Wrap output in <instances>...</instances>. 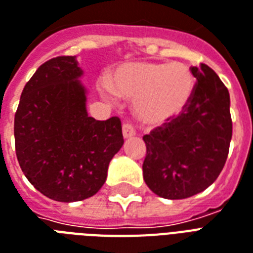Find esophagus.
<instances>
[{
  "mask_svg": "<svg viewBox=\"0 0 253 253\" xmlns=\"http://www.w3.org/2000/svg\"><path fill=\"white\" fill-rule=\"evenodd\" d=\"M123 131V136H125V139H128V138H132L135 135V128L132 127V125L130 123H125L122 127Z\"/></svg>",
  "mask_w": 253,
  "mask_h": 253,
  "instance_id": "1",
  "label": "esophagus"
}]
</instances>
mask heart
<instances>
[{"label": "heart", "mask_w": 253, "mask_h": 253, "mask_svg": "<svg viewBox=\"0 0 253 253\" xmlns=\"http://www.w3.org/2000/svg\"><path fill=\"white\" fill-rule=\"evenodd\" d=\"M195 88V78L180 62H132L118 67L111 84H102L109 101L119 96L134 99L136 117L159 126L172 121L187 109Z\"/></svg>", "instance_id": "obj_1"}]
</instances>
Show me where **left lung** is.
I'll return each mask as SVG.
<instances>
[{"instance_id": "left-lung-1", "label": "left lung", "mask_w": 253, "mask_h": 253, "mask_svg": "<svg viewBox=\"0 0 253 253\" xmlns=\"http://www.w3.org/2000/svg\"><path fill=\"white\" fill-rule=\"evenodd\" d=\"M194 94L179 117L144 135L143 179L165 199H186L215 182L232 138L229 92L211 67H191Z\"/></svg>"}]
</instances>
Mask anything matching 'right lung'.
Wrapping results in <instances>:
<instances>
[{"mask_svg": "<svg viewBox=\"0 0 253 253\" xmlns=\"http://www.w3.org/2000/svg\"><path fill=\"white\" fill-rule=\"evenodd\" d=\"M82 75L75 57L45 62L25 84L14 117L22 172L41 194L63 203L95 195L123 146L118 117H88Z\"/></svg>", "mask_w": 253, "mask_h": 253, "instance_id": "1", "label": "right lung"}]
</instances>
